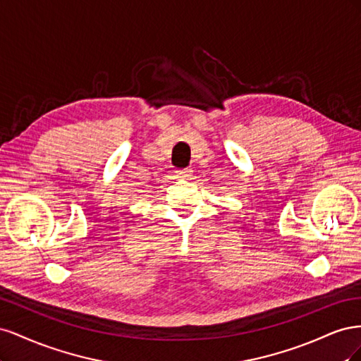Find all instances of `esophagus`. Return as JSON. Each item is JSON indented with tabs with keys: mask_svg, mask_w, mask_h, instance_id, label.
I'll return each mask as SVG.
<instances>
[{
	"mask_svg": "<svg viewBox=\"0 0 361 361\" xmlns=\"http://www.w3.org/2000/svg\"><path fill=\"white\" fill-rule=\"evenodd\" d=\"M174 173L178 174V178H190L192 174V170L191 169H180V170H176Z\"/></svg>",
	"mask_w": 361,
	"mask_h": 361,
	"instance_id": "esophagus-1",
	"label": "esophagus"
}]
</instances>
